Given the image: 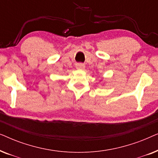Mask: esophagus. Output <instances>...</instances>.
I'll return each instance as SVG.
<instances>
[{"mask_svg": "<svg viewBox=\"0 0 158 158\" xmlns=\"http://www.w3.org/2000/svg\"><path fill=\"white\" fill-rule=\"evenodd\" d=\"M85 68V66L82 63H78L76 64V68L77 69V70H84Z\"/></svg>", "mask_w": 158, "mask_h": 158, "instance_id": "1", "label": "esophagus"}]
</instances>
